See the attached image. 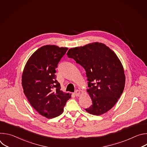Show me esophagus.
Returning a JSON list of instances; mask_svg holds the SVG:
<instances>
[{"label":"esophagus","instance_id":"esophagus-1","mask_svg":"<svg viewBox=\"0 0 147 147\" xmlns=\"http://www.w3.org/2000/svg\"><path fill=\"white\" fill-rule=\"evenodd\" d=\"M74 95H75V96H80V91L79 90H77L74 92Z\"/></svg>","mask_w":147,"mask_h":147}]
</instances>
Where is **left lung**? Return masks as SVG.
Segmentation results:
<instances>
[{"instance_id":"8db88e82","label":"left lung","mask_w":147,"mask_h":147,"mask_svg":"<svg viewBox=\"0 0 147 147\" xmlns=\"http://www.w3.org/2000/svg\"><path fill=\"white\" fill-rule=\"evenodd\" d=\"M67 55L86 70L87 91L92 101L86 111L99 116L111 109L121 95L125 81L123 65L116 53L105 44L92 42L71 48Z\"/></svg>"}]
</instances>
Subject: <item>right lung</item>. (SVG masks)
Wrapping results in <instances>:
<instances>
[{
    "instance_id": "add662e5",
    "label": "right lung",
    "mask_w": 147,
    "mask_h": 147,
    "mask_svg": "<svg viewBox=\"0 0 147 147\" xmlns=\"http://www.w3.org/2000/svg\"><path fill=\"white\" fill-rule=\"evenodd\" d=\"M68 50L47 45L37 49L28 59L22 74L23 91L31 105L42 116L52 119L60 115L71 94L60 90L56 68Z\"/></svg>"
}]
</instances>
